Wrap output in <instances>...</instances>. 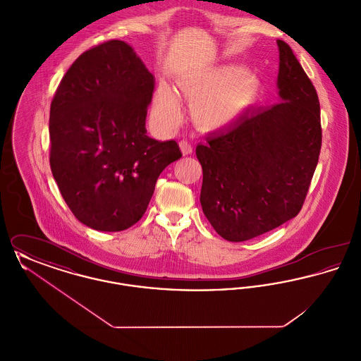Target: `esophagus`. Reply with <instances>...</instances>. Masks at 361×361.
I'll return each instance as SVG.
<instances>
[{
    "label": "esophagus",
    "mask_w": 361,
    "mask_h": 361,
    "mask_svg": "<svg viewBox=\"0 0 361 361\" xmlns=\"http://www.w3.org/2000/svg\"><path fill=\"white\" fill-rule=\"evenodd\" d=\"M180 147H181V152H183V154L188 155L193 152V147H192V145H190V142L187 140V139H183L181 142H180Z\"/></svg>",
    "instance_id": "esophagus-1"
}]
</instances>
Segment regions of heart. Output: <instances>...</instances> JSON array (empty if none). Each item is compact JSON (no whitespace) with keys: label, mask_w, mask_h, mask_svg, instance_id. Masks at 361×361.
Masks as SVG:
<instances>
[{"label":"heart","mask_w":361,"mask_h":361,"mask_svg":"<svg viewBox=\"0 0 361 361\" xmlns=\"http://www.w3.org/2000/svg\"><path fill=\"white\" fill-rule=\"evenodd\" d=\"M256 77L235 66L206 71L184 84L196 119L211 128H221L235 121L257 94ZM158 121H173L178 115V102L172 89L161 85L153 106Z\"/></svg>","instance_id":"obj_1"}]
</instances>
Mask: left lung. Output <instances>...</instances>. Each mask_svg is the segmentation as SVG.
I'll list each match as a JSON object with an SVG mask.
<instances>
[{
  "mask_svg": "<svg viewBox=\"0 0 361 361\" xmlns=\"http://www.w3.org/2000/svg\"><path fill=\"white\" fill-rule=\"evenodd\" d=\"M277 46V87L284 102L246 112L196 146L203 212L231 242L252 240L295 218L319 158L317 90L291 47L283 40Z\"/></svg>",
  "mask_w": 361,
  "mask_h": 361,
  "instance_id": "1",
  "label": "left lung"
}]
</instances>
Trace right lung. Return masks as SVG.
Wrapping results in <instances>:
<instances>
[{"mask_svg": "<svg viewBox=\"0 0 361 361\" xmlns=\"http://www.w3.org/2000/svg\"><path fill=\"white\" fill-rule=\"evenodd\" d=\"M154 77L127 43L81 54L50 108V166L74 216L123 231L143 216L161 172L181 157L176 140L146 135Z\"/></svg>", "mask_w": 361, "mask_h": 361, "instance_id": "1", "label": "right lung"}]
</instances>
